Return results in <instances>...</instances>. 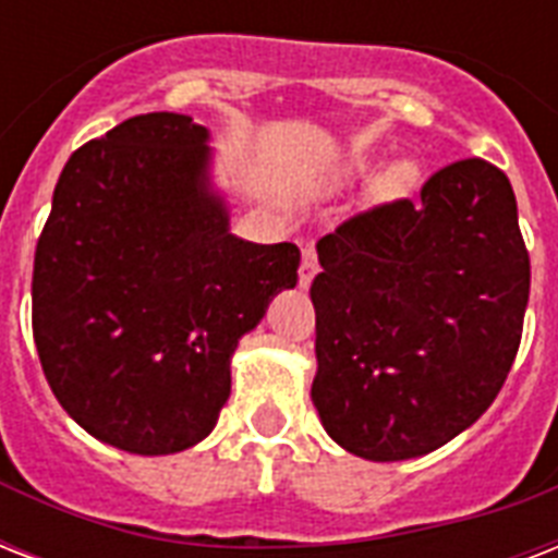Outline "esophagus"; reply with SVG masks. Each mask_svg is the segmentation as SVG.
Listing matches in <instances>:
<instances>
[{
	"instance_id": "1",
	"label": "esophagus",
	"mask_w": 558,
	"mask_h": 558,
	"mask_svg": "<svg viewBox=\"0 0 558 558\" xmlns=\"http://www.w3.org/2000/svg\"><path fill=\"white\" fill-rule=\"evenodd\" d=\"M315 275H318V254H315L313 245H304V252H301V269H298V283H301V289L310 287Z\"/></svg>"
}]
</instances>
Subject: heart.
I'll use <instances>...</instances> for the list:
<instances>
[{
  "label": "heart",
  "instance_id": "b5f03b06",
  "mask_svg": "<svg viewBox=\"0 0 558 558\" xmlns=\"http://www.w3.org/2000/svg\"><path fill=\"white\" fill-rule=\"evenodd\" d=\"M367 161L359 159L356 161V170H365ZM416 185V165L414 161H393L385 173L379 177V182H376V193L379 196H385V199H397V196H405L411 187Z\"/></svg>",
  "mask_w": 558,
  "mask_h": 558
}]
</instances>
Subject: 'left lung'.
<instances>
[{"mask_svg": "<svg viewBox=\"0 0 558 558\" xmlns=\"http://www.w3.org/2000/svg\"><path fill=\"white\" fill-rule=\"evenodd\" d=\"M313 402L341 449L408 460L493 405L530 298V254L504 170L463 159L420 202L376 205L318 240Z\"/></svg>", "mask_w": 558, "mask_h": 558, "instance_id": "obj_1", "label": "left lung"}]
</instances>
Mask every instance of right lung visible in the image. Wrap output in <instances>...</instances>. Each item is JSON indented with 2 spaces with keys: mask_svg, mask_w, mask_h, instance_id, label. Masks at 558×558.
Here are the masks:
<instances>
[{
  "mask_svg": "<svg viewBox=\"0 0 558 558\" xmlns=\"http://www.w3.org/2000/svg\"><path fill=\"white\" fill-rule=\"evenodd\" d=\"M205 142L187 116L126 118L65 161L37 240L31 324L43 373L74 423L130 454L208 437L236 341L298 283L295 243L228 231Z\"/></svg>",
  "mask_w": 558,
  "mask_h": 558,
  "instance_id": "1",
  "label": "right lung"
}]
</instances>
